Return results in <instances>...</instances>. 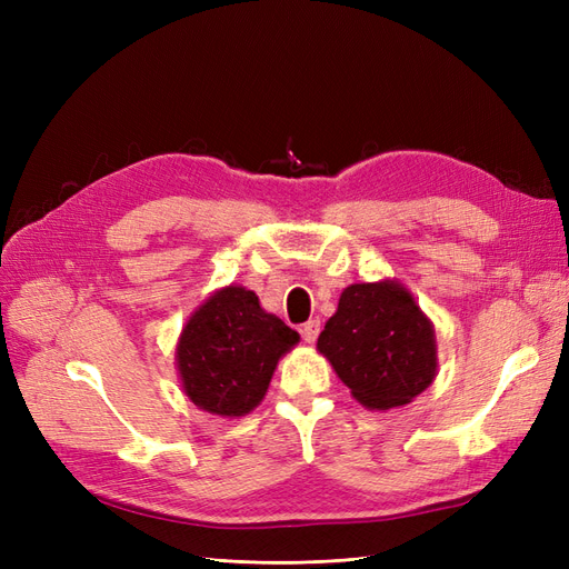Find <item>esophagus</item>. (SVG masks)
<instances>
[{
	"instance_id": "34e87169",
	"label": "esophagus",
	"mask_w": 569,
	"mask_h": 569,
	"mask_svg": "<svg viewBox=\"0 0 569 569\" xmlns=\"http://www.w3.org/2000/svg\"><path fill=\"white\" fill-rule=\"evenodd\" d=\"M320 335V320H308L301 325V337L306 343H313Z\"/></svg>"
}]
</instances>
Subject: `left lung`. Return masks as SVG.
I'll return each instance as SVG.
<instances>
[{"mask_svg": "<svg viewBox=\"0 0 569 569\" xmlns=\"http://www.w3.org/2000/svg\"><path fill=\"white\" fill-rule=\"evenodd\" d=\"M318 351L370 410L410 403L435 382V325L396 280L349 284L325 322Z\"/></svg>", "mask_w": 569, "mask_h": 569, "instance_id": "obj_1", "label": "left lung"}]
</instances>
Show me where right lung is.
Segmentation results:
<instances>
[{
	"label": "right lung",
	"mask_w": 569,
	"mask_h": 569,
	"mask_svg": "<svg viewBox=\"0 0 569 569\" xmlns=\"http://www.w3.org/2000/svg\"><path fill=\"white\" fill-rule=\"evenodd\" d=\"M299 335L266 313L247 287H222L182 327L176 349L189 401L220 418H239L263 401L278 360Z\"/></svg>",
	"instance_id": "add662e5"
}]
</instances>
